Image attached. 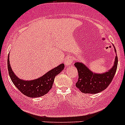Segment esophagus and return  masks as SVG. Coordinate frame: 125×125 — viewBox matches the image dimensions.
<instances>
[{"mask_svg":"<svg viewBox=\"0 0 125 125\" xmlns=\"http://www.w3.org/2000/svg\"><path fill=\"white\" fill-rule=\"evenodd\" d=\"M73 63V58L71 56H69L67 57H66V58L65 59V65L67 67H69L71 65H72Z\"/></svg>","mask_w":125,"mask_h":125,"instance_id":"obj_1","label":"esophagus"}]
</instances>
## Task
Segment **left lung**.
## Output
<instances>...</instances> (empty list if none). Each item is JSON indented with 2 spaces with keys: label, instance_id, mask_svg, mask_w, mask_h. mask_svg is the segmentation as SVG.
Masks as SVG:
<instances>
[{
  "label": "left lung",
  "instance_id": "1",
  "mask_svg": "<svg viewBox=\"0 0 125 125\" xmlns=\"http://www.w3.org/2000/svg\"><path fill=\"white\" fill-rule=\"evenodd\" d=\"M114 47L116 52L114 45ZM117 56H115L113 67L109 71L102 74L93 73L83 63L76 62L74 66L78 73V80L76 87L85 94H97L102 92L107 88L113 80L117 70Z\"/></svg>",
  "mask_w": 125,
  "mask_h": 125
}]
</instances>
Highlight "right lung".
I'll list each match as a JSON object with an SVG mask.
<instances>
[{
  "label": "right lung",
  "mask_w": 125,
  "mask_h": 125,
  "mask_svg": "<svg viewBox=\"0 0 125 125\" xmlns=\"http://www.w3.org/2000/svg\"><path fill=\"white\" fill-rule=\"evenodd\" d=\"M8 69L12 82L22 94L29 98H38L43 96L50 91L52 87L54 78L63 70L64 64L62 63L39 78L30 81L21 80L16 76L11 68L9 56L8 57Z\"/></svg>",
  "instance_id": "obj_1"
}]
</instances>
